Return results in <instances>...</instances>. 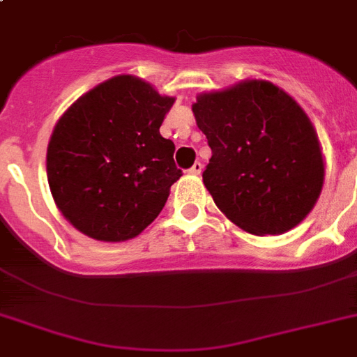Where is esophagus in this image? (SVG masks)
<instances>
[{"mask_svg": "<svg viewBox=\"0 0 357 357\" xmlns=\"http://www.w3.org/2000/svg\"><path fill=\"white\" fill-rule=\"evenodd\" d=\"M202 170H204V165H202V162H198V161H196L195 165H192V167L189 168V172H190V174H195V176H198V174H202Z\"/></svg>", "mask_w": 357, "mask_h": 357, "instance_id": "obj_1", "label": "esophagus"}]
</instances>
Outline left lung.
Listing matches in <instances>:
<instances>
[{"mask_svg": "<svg viewBox=\"0 0 357 357\" xmlns=\"http://www.w3.org/2000/svg\"><path fill=\"white\" fill-rule=\"evenodd\" d=\"M192 113L213 155L202 178L217 207L254 235H280L313 209L324 162L313 126L266 81L200 94Z\"/></svg>", "mask_w": 357, "mask_h": 357, "instance_id": "8db88e82", "label": "left lung"}]
</instances>
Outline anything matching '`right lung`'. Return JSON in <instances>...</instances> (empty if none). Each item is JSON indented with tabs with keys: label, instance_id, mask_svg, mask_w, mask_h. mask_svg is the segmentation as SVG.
Masks as SVG:
<instances>
[{
	"label": "right lung",
	"instance_id": "1",
	"mask_svg": "<svg viewBox=\"0 0 357 357\" xmlns=\"http://www.w3.org/2000/svg\"><path fill=\"white\" fill-rule=\"evenodd\" d=\"M174 98L116 75L61 116L47 144V183L66 220L105 243L133 238L167 204L181 170L159 133Z\"/></svg>",
	"mask_w": 357,
	"mask_h": 357
}]
</instances>
